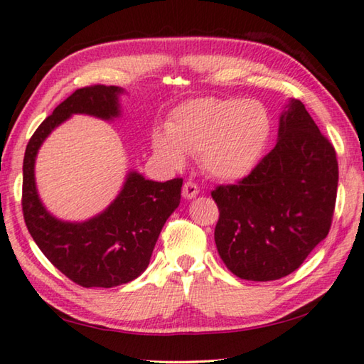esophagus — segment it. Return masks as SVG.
<instances>
[{"mask_svg": "<svg viewBox=\"0 0 364 364\" xmlns=\"http://www.w3.org/2000/svg\"><path fill=\"white\" fill-rule=\"evenodd\" d=\"M199 194V188H197V184L193 183V181H188L184 183L183 186V197L184 199H194V197Z\"/></svg>", "mask_w": 364, "mask_h": 364, "instance_id": "34e87169", "label": "esophagus"}]
</instances>
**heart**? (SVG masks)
<instances>
[{
  "label": "heart",
  "mask_w": 364,
  "mask_h": 364,
  "mask_svg": "<svg viewBox=\"0 0 364 364\" xmlns=\"http://www.w3.org/2000/svg\"><path fill=\"white\" fill-rule=\"evenodd\" d=\"M269 136L271 117L260 101L197 97L173 109L167 128L152 133V147L175 168L188 154H200L208 175L237 181L255 170Z\"/></svg>",
  "instance_id": "obj_1"
}]
</instances>
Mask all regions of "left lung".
I'll return each instance as SVG.
<instances>
[{"mask_svg":"<svg viewBox=\"0 0 364 364\" xmlns=\"http://www.w3.org/2000/svg\"><path fill=\"white\" fill-rule=\"evenodd\" d=\"M338 183L336 151L299 100L279 115L278 143L237 184L212 193L215 244L228 269L274 281L297 269L326 239Z\"/></svg>","mask_w":364,"mask_h":364,"instance_id":"left-lung-1","label":"left lung"}]
</instances>
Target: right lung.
I'll return each mask as SVG.
<instances>
[{"instance_id":"obj_1","label":"right lung","mask_w":364,"mask_h":364,"mask_svg":"<svg viewBox=\"0 0 364 364\" xmlns=\"http://www.w3.org/2000/svg\"><path fill=\"white\" fill-rule=\"evenodd\" d=\"M123 93L120 86L106 85L77 90L36 128L23 156L22 210L28 232L48 260L83 287H115L136 279L181 199V178L159 183L130 170L115 199L88 220H59L43 205L35 160L45 139L75 114L107 122L117 119L122 115Z\"/></svg>"}]
</instances>
